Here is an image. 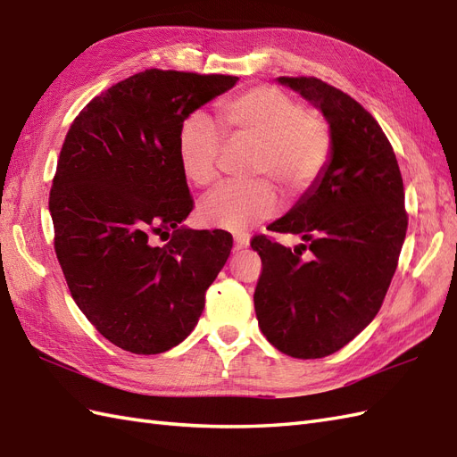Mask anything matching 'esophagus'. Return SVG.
Segmentation results:
<instances>
[{
  "label": "esophagus",
  "mask_w": 457,
  "mask_h": 457,
  "mask_svg": "<svg viewBox=\"0 0 457 457\" xmlns=\"http://www.w3.org/2000/svg\"><path fill=\"white\" fill-rule=\"evenodd\" d=\"M233 241H236V249H245V246H249V243H251L246 233H239V236L233 237Z\"/></svg>",
  "instance_id": "34e87169"
}]
</instances>
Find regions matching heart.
Returning <instances> with one entry per match:
<instances>
[{
    "mask_svg": "<svg viewBox=\"0 0 457 457\" xmlns=\"http://www.w3.org/2000/svg\"><path fill=\"white\" fill-rule=\"evenodd\" d=\"M218 124L204 112H191L179 126L178 162L184 178L204 187L218 176V161L229 143L253 145L251 176H266L287 195L314 187L333 153L329 122L304 107L287 91L256 86L224 101L218 109ZM279 208L278 191L268 179L228 181L203 197L199 220L208 228L243 233L271 218Z\"/></svg>",
    "mask_w": 457,
    "mask_h": 457,
    "instance_id": "1",
    "label": "heart"
}]
</instances>
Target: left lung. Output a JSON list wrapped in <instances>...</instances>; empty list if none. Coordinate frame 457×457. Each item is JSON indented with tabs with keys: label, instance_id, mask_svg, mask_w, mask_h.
I'll list each match as a JSON object with an SVG mask.
<instances>
[{
	"label": "left lung",
	"instance_id": "8db88e82",
	"mask_svg": "<svg viewBox=\"0 0 457 457\" xmlns=\"http://www.w3.org/2000/svg\"><path fill=\"white\" fill-rule=\"evenodd\" d=\"M320 109L333 132L323 174L268 229L301 236L289 246L258 236V325L283 354L314 360L348 345L379 312L408 229L403 184L381 126L358 101L314 76L278 78ZM311 254L302 260V251Z\"/></svg>",
	"mask_w": 457,
	"mask_h": 457
}]
</instances>
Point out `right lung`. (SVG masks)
<instances>
[{
	"label": "right lung",
	"instance_id": "add662e5",
	"mask_svg": "<svg viewBox=\"0 0 457 457\" xmlns=\"http://www.w3.org/2000/svg\"><path fill=\"white\" fill-rule=\"evenodd\" d=\"M237 80L149 69L91 99L64 137L49 193L55 253L78 308L122 350L161 354L184 341L231 253L229 233L181 226L193 199L178 134Z\"/></svg>",
	"mask_w": 457,
	"mask_h": 457
}]
</instances>
